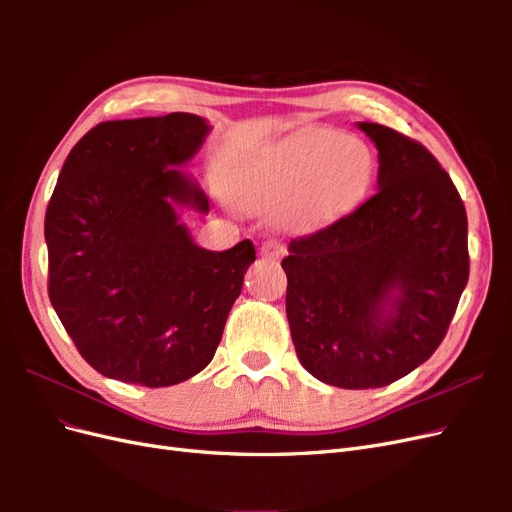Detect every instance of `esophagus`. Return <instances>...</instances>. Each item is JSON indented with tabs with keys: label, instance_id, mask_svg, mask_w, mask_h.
Masks as SVG:
<instances>
[{
	"label": "esophagus",
	"instance_id": "34e87169",
	"mask_svg": "<svg viewBox=\"0 0 512 512\" xmlns=\"http://www.w3.org/2000/svg\"><path fill=\"white\" fill-rule=\"evenodd\" d=\"M286 252V245L277 239H269L260 245V256H265L269 260H280Z\"/></svg>",
	"mask_w": 512,
	"mask_h": 512
}]
</instances>
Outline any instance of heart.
Returning <instances> with one entry per match:
<instances>
[{
    "label": "heart",
    "instance_id": "heart-1",
    "mask_svg": "<svg viewBox=\"0 0 512 512\" xmlns=\"http://www.w3.org/2000/svg\"><path fill=\"white\" fill-rule=\"evenodd\" d=\"M374 170V156L359 138L303 130L237 170L226 196L235 209L275 211L286 228L305 230L359 203Z\"/></svg>",
    "mask_w": 512,
    "mask_h": 512
}]
</instances>
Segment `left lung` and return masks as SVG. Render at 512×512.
<instances>
[{
    "label": "left lung",
    "instance_id": "8db88e82",
    "mask_svg": "<svg viewBox=\"0 0 512 512\" xmlns=\"http://www.w3.org/2000/svg\"><path fill=\"white\" fill-rule=\"evenodd\" d=\"M356 126L378 147V192L290 241L286 316L314 378L378 389L442 344L470 275L468 218L421 143L380 123Z\"/></svg>",
    "mask_w": 512,
    "mask_h": 512
}]
</instances>
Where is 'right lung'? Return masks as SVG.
<instances>
[{
  "mask_svg": "<svg viewBox=\"0 0 512 512\" xmlns=\"http://www.w3.org/2000/svg\"><path fill=\"white\" fill-rule=\"evenodd\" d=\"M209 130L190 113L102 121L61 166L44 218L49 299L106 378L158 389L205 369L256 260L250 239L209 252L179 222L177 207L209 213L179 170Z\"/></svg>",
  "mask_w": 512,
  "mask_h": 512,
  "instance_id": "right-lung-1",
  "label": "right lung"
}]
</instances>
